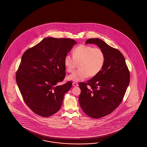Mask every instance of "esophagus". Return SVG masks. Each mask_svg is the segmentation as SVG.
Segmentation results:
<instances>
[{"instance_id":"obj_1","label":"esophagus","mask_w":147,"mask_h":147,"mask_svg":"<svg viewBox=\"0 0 147 147\" xmlns=\"http://www.w3.org/2000/svg\"><path fill=\"white\" fill-rule=\"evenodd\" d=\"M72 85H73V86H74V87H76V86H78V84H77V83H76V82H73V83H72Z\"/></svg>"}]
</instances>
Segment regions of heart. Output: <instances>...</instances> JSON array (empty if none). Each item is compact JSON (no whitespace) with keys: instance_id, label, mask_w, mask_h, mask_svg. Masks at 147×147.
<instances>
[{"instance_id":"b5f03b06","label":"heart","mask_w":147,"mask_h":147,"mask_svg":"<svg viewBox=\"0 0 147 147\" xmlns=\"http://www.w3.org/2000/svg\"><path fill=\"white\" fill-rule=\"evenodd\" d=\"M105 60V54L99 47L84 45L76 47L72 51V56L67 55L65 57L64 65L67 72H72L77 63L79 69L68 76V79L78 82L84 80L88 76H96L102 69Z\"/></svg>"}]
</instances>
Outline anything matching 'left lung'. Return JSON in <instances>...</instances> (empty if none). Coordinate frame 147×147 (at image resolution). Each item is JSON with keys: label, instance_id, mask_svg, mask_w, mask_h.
<instances>
[{"label": "left lung", "instance_id": "1", "mask_svg": "<svg viewBox=\"0 0 147 147\" xmlns=\"http://www.w3.org/2000/svg\"><path fill=\"white\" fill-rule=\"evenodd\" d=\"M86 44H94L103 50L106 60L100 72L87 83L80 82L79 102L87 116L98 119L109 115L122 102L130 82V72L121 53L99 38Z\"/></svg>", "mask_w": 147, "mask_h": 147}]
</instances>
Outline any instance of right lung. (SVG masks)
<instances>
[{
  "instance_id": "add662e5",
  "label": "right lung",
  "mask_w": 147,
  "mask_h": 147,
  "mask_svg": "<svg viewBox=\"0 0 147 147\" xmlns=\"http://www.w3.org/2000/svg\"><path fill=\"white\" fill-rule=\"evenodd\" d=\"M76 44L69 38H46L23 54L16 82L25 103L38 115L48 117L60 109L72 84H57L66 76L65 57Z\"/></svg>"
}]
</instances>
